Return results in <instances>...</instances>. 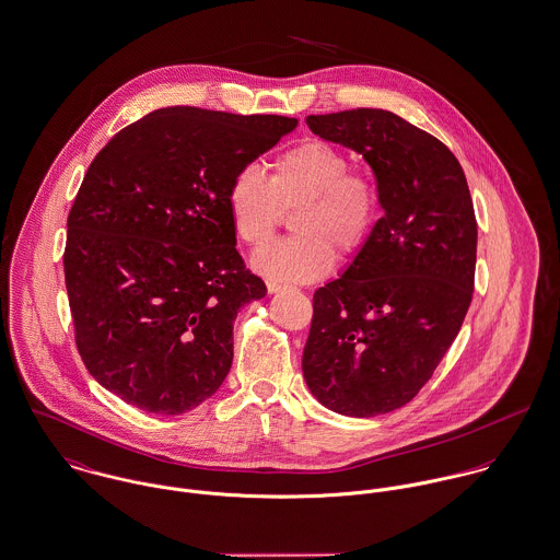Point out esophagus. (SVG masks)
<instances>
[{
    "label": "esophagus",
    "instance_id": "34e87169",
    "mask_svg": "<svg viewBox=\"0 0 560 560\" xmlns=\"http://www.w3.org/2000/svg\"><path fill=\"white\" fill-rule=\"evenodd\" d=\"M289 287H284V284H280V282H267V291L269 293H280V291H287Z\"/></svg>",
    "mask_w": 560,
    "mask_h": 560
}]
</instances>
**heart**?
Listing matches in <instances>:
<instances>
[{
    "label": "heart",
    "mask_w": 560,
    "mask_h": 560,
    "mask_svg": "<svg viewBox=\"0 0 560 560\" xmlns=\"http://www.w3.org/2000/svg\"><path fill=\"white\" fill-rule=\"evenodd\" d=\"M226 207L235 235L260 250L298 207V233L255 256L258 273L280 282H314L336 265V250L355 255L372 235L383 207L378 177L368 166H351L345 150L320 139L278 153L269 179L256 164L231 177Z\"/></svg>",
    "instance_id": "b5f03b06"
}]
</instances>
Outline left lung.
I'll return each instance as SVG.
<instances>
[{
  "label": "left lung",
  "mask_w": 560,
  "mask_h": 560,
  "mask_svg": "<svg viewBox=\"0 0 560 560\" xmlns=\"http://www.w3.org/2000/svg\"><path fill=\"white\" fill-rule=\"evenodd\" d=\"M365 158L385 215L349 269L314 293L304 378L340 415L405 407L458 336L475 289L477 220L458 158L385 108L310 115Z\"/></svg>",
  "instance_id": "1"
}]
</instances>
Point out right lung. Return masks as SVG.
I'll return each instance as SVG.
<instances>
[{
	"label": "right lung",
	"instance_id": "1",
	"mask_svg": "<svg viewBox=\"0 0 560 560\" xmlns=\"http://www.w3.org/2000/svg\"><path fill=\"white\" fill-rule=\"evenodd\" d=\"M295 126L168 106L92 160L68 213L63 276L79 355L104 389L155 415L218 392L235 316L267 293L235 248L226 188Z\"/></svg>",
	"mask_w": 560,
	"mask_h": 560
}]
</instances>
